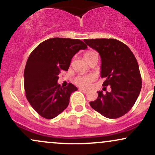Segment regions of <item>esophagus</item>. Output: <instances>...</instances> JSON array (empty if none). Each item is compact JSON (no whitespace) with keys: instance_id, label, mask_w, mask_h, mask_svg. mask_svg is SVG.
<instances>
[{"instance_id":"34e87169","label":"esophagus","mask_w":155,"mask_h":155,"mask_svg":"<svg viewBox=\"0 0 155 155\" xmlns=\"http://www.w3.org/2000/svg\"><path fill=\"white\" fill-rule=\"evenodd\" d=\"M79 90L80 91L84 92V93H86V92H87V90H86V89H84V88H79Z\"/></svg>"}]
</instances>
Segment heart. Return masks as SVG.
I'll return each instance as SVG.
<instances>
[{
  "label": "heart",
  "mask_w": 155,
  "mask_h": 155,
  "mask_svg": "<svg viewBox=\"0 0 155 155\" xmlns=\"http://www.w3.org/2000/svg\"><path fill=\"white\" fill-rule=\"evenodd\" d=\"M93 52V51H87L85 53L84 58L86 57H87L88 55H90L91 53ZM96 79V76L94 75V74H88V75H80L76 76V77L74 79V82L76 85L78 86L81 87L86 88L90 85V84L94 81Z\"/></svg>",
  "instance_id": "obj_1"
}]
</instances>
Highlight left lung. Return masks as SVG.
I'll return each instance as SVG.
<instances>
[{"mask_svg": "<svg viewBox=\"0 0 155 155\" xmlns=\"http://www.w3.org/2000/svg\"><path fill=\"white\" fill-rule=\"evenodd\" d=\"M89 47L98 51L101 58L103 86L111 91L97 92L90 106L103 116L117 119L132 108L141 90L142 80L138 62L127 45L114 38L85 39Z\"/></svg>", "mask_w": 155, "mask_h": 155, "instance_id": "left-lung-1", "label": "left lung"}]
</instances>
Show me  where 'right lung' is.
I'll use <instances>...</instances> for the list:
<instances>
[{"instance_id":"right-lung-1","label":"right lung","mask_w":155,"mask_h":155,"mask_svg":"<svg viewBox=\"0 0 155 155\" xmlns=\"http://www.w3.org/2000/svg\"><path fill=\"white\" fill-rule=\"evenodd\" d=\"M87 48L79 39L53 38L41 43L28 58L24 72L25 91L28 102L40 116L54 118L68 107L77 87L58 84L62 71H68L73 57Z\"/></svg>"}]
</instances>
